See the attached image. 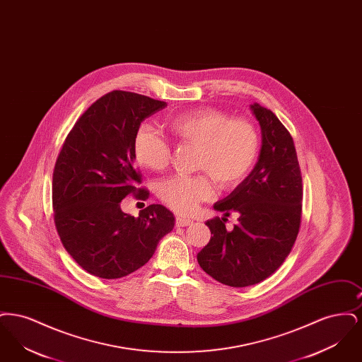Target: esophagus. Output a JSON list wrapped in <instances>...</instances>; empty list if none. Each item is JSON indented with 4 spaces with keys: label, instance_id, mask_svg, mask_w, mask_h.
Wrapping results in <instances>:
<instances>
[{
    "label": "esophagus",
    "instance_id": "34e87169",
    "mask_svg": "<svg viewBox=\"0 0 362 362\" xmlns=\"http://www.w3.org/2000/svg\"><path fill=\"white\" fill-rule=\"evenodd\" d=\"M175 223H176V226H189V225L192 224V221L189 218L182 217V216H177Z\"/></svg>",
    "mask_w": 362,
    "mask_h": 362
}]
</instances>
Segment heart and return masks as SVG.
Here are the masks:
<instances>
[{
	"mask_svg": "<svg viewBox=\"0 0 362 362\" xmlns=\"http://www.w3.org/2000/svg\"><path fill=\"white\" fill-rule=\"evenodd\" d=\"M173 139L195 148L194 176H173L157 185V195L165 206L189 213L214 195L213 180L221 189H233L247 179L258 160L260 136L245 118H230L214 107H199L176 114L165 122ZM133 151L138 163L156 173L164 171L173 158L170 144L153 129L141 127Z\"/></svg>",
	"mask_w": 362,
	"mask_h": 362,
	"instance_id": "1",
	"label": "heart"
}]
</instances>
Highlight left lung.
Listing matches in <instances>:
<instances>
[{
	"label": "left lung",
	"mask_w": 362,
	"mask_h": 362,
	"mask_svg": "<svg viewBox=\"0 0 362 362\" xmlns=\"http://www.w3.org/2000/svg\"><path fill=\"white\" fill-rule=\"evenodd\" d=\"M251 108L262 129L258 163L214 205L224 217L207 220L210 241L197 255L205 273L233 288L276 273L292 251L303 211V177L292 136L273 111L257 103ZM232 212L240 221L229 230L224 223Z\"/></svg>",
	"instance_id": "obj_1"
}]
</instances>
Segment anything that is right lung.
Returning <instances> with one entry per match:
<instances>
[{
	"label": "right lung",
	"instance_id": "obj_1",
	"mask_svg": "<svg viewBox=\"0 0 362 362\" xmlns=\"http://www.w3.org/2000/svg\"><path fill=\"white\" fill-rule=\"evenodd\" d=\"M165 102L112 90L74 123L52 173L54 224L65 250L86 273L115 279L142 267L157 243L173 230V214L149 205L138 217L123 213L122 199H148L133 151L141 122Z\"/></svg>",
	"mask_w": 362,
	"mask_h": 362
}]
</instances>
